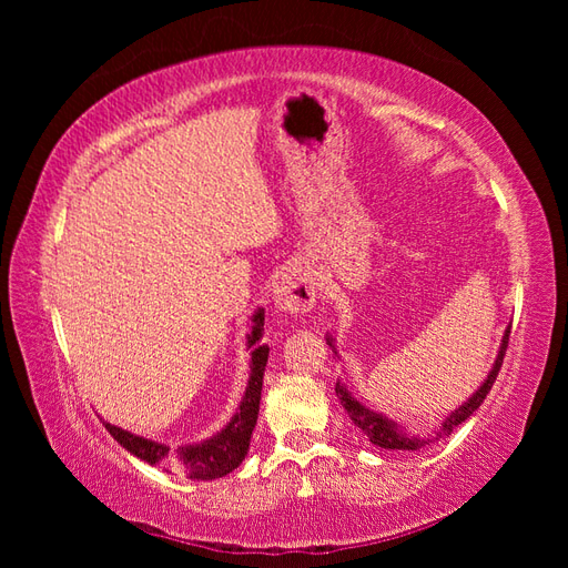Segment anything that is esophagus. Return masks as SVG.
Wrapping results in <instances>:
<instances>
[{"mask_svg":"<svg viewBox=\"0 0 568 568\" xmlns=\"http://www.w3.org/2000/svg\"><path fill=\"white\" fill-rule=\"evenodd\" d=\"M317 301V286L313 274L294 267L286 270L282 277L274 282V307L288 315H303L311 311Z\"/></svg>","mask_w":568,"mask_h":568,"instance_id":"obj_1","label":"esophagus"}]
</instances>
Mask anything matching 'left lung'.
I'll list each match as a JSON object with an SVG mask.
<instances>
[{"instance_id":"left-lung-1","label":"left lung","mask_w":568,"mask_h":568,"mask_svg":"<svg viewBox=\"0 0 568 568\" xmlns=\"http://www.w3.org/2000/svg\"><path fill=\"white\" fill-rule=\"evenodd\" d=\"M329 343H332V341H329ZM507 343H509V329L505 332L500 353H497V359H495V365H493V369H490V374H488V379L484 382V386H480L467 403L459 405L450 417L443 419V426H440V432L436 434V438H412L409 434H403V428H400L398 424L386 419L384 415H376L374 409H367L365 405H359V403L353 398V395H351L346 388H343L338 382H336V395H338L341 405L346 407V412H348V417L353 419V424L359 428V432H365V436H367L374 445H379V448H384V450H419V448H424V445H428V443H434V440H438V438H443V436H450V434L455 432V428H457L464 419H469V417L474 415V412L480 407V403L486 400V395L490 393V388H493V384H495V379H497V372H500V367H503V363H505Z\"/></svg>"}]
</instances>
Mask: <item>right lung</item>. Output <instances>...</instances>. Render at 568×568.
I'll use <instances>...</instances> for the list:
<instances>
[{
  "label": "right lung",
  "instance_id": "add662e5",
  "mask_svg": "<svg viewBox=\"0 0 568 568\" xmlns=\"http://www.w3.org/2000/svg\"><path fill=\"white\" fill-rule=\"evenodd\" d=\"M263 324H265V313L257 311L253 315V329L248 334V348L253 346L251 379L242 398V405L236 409V415L217 436L196 445H178V448H173V445H163V443H153L140 436H132L130 432H123V428L104 422L106 432L134 457L153 464V467H163L170 471L184 474L186 478L213 480L234 471L248 453L251 434L257 422V409H261L263 374H265L267 353H270L267 346H261V338L265 334Z\"/></svg>",
  "mask_w": 568,
  "mask_h": 568
}]
</instances>
